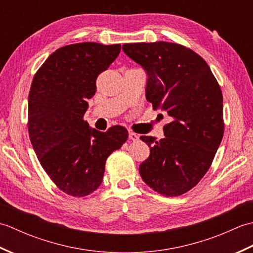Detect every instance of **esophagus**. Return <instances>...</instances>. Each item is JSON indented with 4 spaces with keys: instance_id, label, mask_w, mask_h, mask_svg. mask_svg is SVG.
I'll list each match as a JSON object with an SVG mask.
<instances>
[{
    "instance_id": "obj_1",
    "label": "esophagus",
    "mask_w": 253,
    "mask_h": 253,
    "mask_svg": "<svg viewBox=\"0 0 253 253\" xmlns=\"http://www.w3.org/2000/svg\"><path fill=\"white\" fill-rule=\"evenodd\" d=\"M129 139H130V140H132V141H138L139 140V136L137 135V133L130 131L129 132Z\"/></svg>"
}]
</instances>
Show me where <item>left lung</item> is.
Instances as JSON below:
<instances>
[{
	"label": "left lung",
	"mask_w": 253,
	"mask_h": 253,
	"mask_svg": "<svg viewBox=\"0 0 253 253\" xmlns=\"http://www.w3.org/2000/svg\"><path fill=\"white\" fill-rule=\"evenodd\" d=\"M123 51L146 69L147 100L171 120L160 141L140 137L150 155L139 173L160 195H184L206 175L223 139L221 87L207 62L184 45L141 42L123 44Z\"/></svg>",
	"instance_id": "8db88e82"
}]
</instances>
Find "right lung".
<instances>
[{"label": "right lung", "instance_id": "obj_1", "mask_svg": "<svg viewBox=\"0 0 253 253\" xmlns=\"http://www.w3.org/2000/svg\"><path fill=\"white\" fill-rule=\"evenodd\" d=\"M121 44L83 42L57 49L38 69L28 98V131L38 160L58 189L84 197L99 188L105 162L128 138L123 126L101 132L84 120L95 82Z\"/></svg>", "mask_w": 253, "mask_h": 253}]
</instances>
